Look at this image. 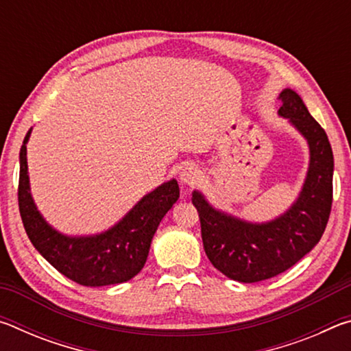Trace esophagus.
Listing matches in <instances>:
<instances>
[{"instance_id": "1", "label": "esophagus", "mask_w": 351, "mask_h": 351, "mask_svg": "<svg viewBox=\"0 0 351 351\" xmlns=\"http://www.w3.org/2000/svg\"><path fill=\"white\" fill-rule=\"evenodd\" d=\"M180 180L181 182L187 184V186H195V184L199 182L201 180V171L197 165H186V167L180 171Z\"/></svg>"}]
</instances>
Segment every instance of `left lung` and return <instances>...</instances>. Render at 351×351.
<instances>
[{
	"label": "left lung",
	"mask_w": 351,
	"mask_h": 351,
	"mask_svg": "<svg viewBox=\"0 0 351 351\" xmlns=\"http://www.w3.org/2000/svg\"><path fill=\"white\" fill-rule=\"evenodd\" d=\"M278 114L289 119L310 147V165L299 197L272 221L251 223L215 209L195 190L192 203L201 221L207 258L226 277L254 283L282 274L317 245L328 223L332 203L331 145L304 100L283 90Z\"/></svg>",
	"instance_id": "8db88e82"
}]
</instances>
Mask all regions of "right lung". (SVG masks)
<instances>
[{
	"label": "right lung",
	"instance_id": "right-lung-1",
	"mask_svg": "<svg viewBox=\"0 0 351 351\" xmlns=\"http://www.w3.org/2000/svg\"><path fill=\"white\" fill-rule=\"evenodd\" d=\"M31 132H27L20 150L19 182L20 215L29 240L58 272L83 287L128 282L144 268L159 223L180 198L176 180L147 193L121 221L102 234L64 235L46 223L31 195L26 158Z\"/></svg>",
	"mask_w": 351,
	"mask_h": 351
}]
</instances>
